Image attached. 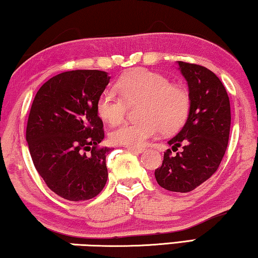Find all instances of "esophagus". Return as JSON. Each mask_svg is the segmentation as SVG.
<instances>
[{"instance_id":"esophagus-1","label":"esophagus","mask_w":258,"mask_h":258,"mask_svg":"<svg viewBox=\"0 0 258 258\" xmlns=\"http://www.w3.org/2000/svg\"><path fill=\"white\" fill-rule=\"evenodd\" d=\"M129 151H133V152H137V154H142V152L144 151V148H134V147H126Z\"/></svg>"}]
</instances>
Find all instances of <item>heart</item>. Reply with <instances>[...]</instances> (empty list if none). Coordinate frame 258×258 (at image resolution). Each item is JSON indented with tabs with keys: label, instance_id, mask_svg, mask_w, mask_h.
Returning <instances> with one entry per match:
<instances>
[{
	"label": "heart",
	"instance_id": "1",
	"mask_svg": "<svg viewBox=\"0 0 258 258\" xmlns=\"http://www.w3.org/2000/svg\"><path fill=\"white\" fill-rule=\"evenodd\" d=\"M116 88H106L96 103L99 116L109 124H117L125 116L128 104L141 101V120L123 123L113 130L114 143L126 147H144L164 132L170 134L184 124L189 111V96L180 86L170 84L162 74L145 69L126 73Z\"/></svg>",
	"mask_w": 258,
	"mask_h": 258
}]
</instances>
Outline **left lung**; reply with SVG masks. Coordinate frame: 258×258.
<instances>
[{"label":"left lung","mask_w":258,"mask_h":258,"mask_svg":"<svg viewBox=\"0 0 258 258\" xmlns=\"http://www.w3.org/2000/svg\"><path fill=\"white\" fill-rule=\"evenodd\" d=\"M177 64L188 86L189 111L180 132L167 142L171 150L164 154L155 177L167 191L187 193L211 178L225 156L230 103L225 86L212 71L184 61ZM172 151L177 154L172 155Z\"/></svg>","instance_id":"obj_1"}]
</instances>
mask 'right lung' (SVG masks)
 I'll return each instance as SVG.
<instances>
[{
	"label": "right lung",
	"mask_w": 258,
	"mask_h": 258,
	"mask_svg": "<svg viewBox=\"0 0 258 258\" xmlns=\"http://www.w3.org/2000/svg\"><path fill=\"white\" fill-rule=\"evenodd\" d=\"M107 72L77 70L47 80L33 99L27 125L32 162L47 187L70 201L98 196L107 182L104 138L96 103Z\"/></svg>",
	"instance_id": "add662e5"
}]
</instances>
